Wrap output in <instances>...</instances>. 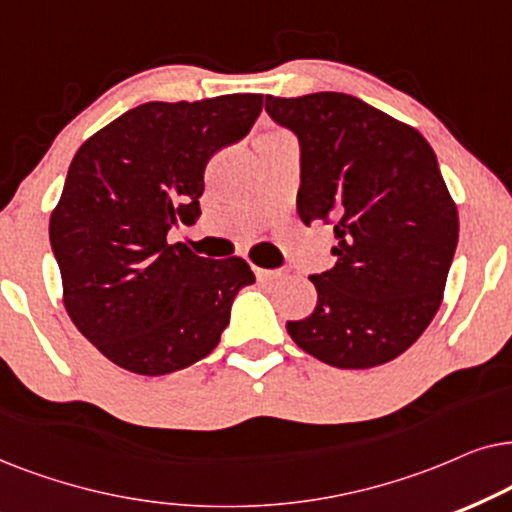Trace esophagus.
I'll use <instances>...</instances> for the list:
<instances>
[{"label": "esophagus", "mask_w": 512, "mask_h": 512, "mask_svg": "<svg viewBox=\"0 0 512 512\" xmlns=\"http://www.w3.org/2000/svg\"><path fill=\"white\" fill-rule=\"evenodd\" d=\"M255 276H257V281H274V278H281L283 276V271L281 269L255 267Z\"/></svg>", "instance_id": "obj_1"}]
</instances>
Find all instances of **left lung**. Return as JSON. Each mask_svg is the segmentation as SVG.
Masks as SVG:
<instances>
[{"instance_id": "left-lung-1", "label": "left lung", "mask_w": 512, "mask_h": 512, "mask_svg": "<svg viewBox=\"0 0 512 512\" xmlns=\"http://www.w3.org/2000/svg\"><path fill=\"white\" fill-rule=\"evenodd\" d=\"M297 133L304 224L335 220V264L311 276V316L288 320L299 349L342 370L384 365L440 309L459 241V213L424 135L346 93L267 95Z\"/></svg>"}]
</instances>
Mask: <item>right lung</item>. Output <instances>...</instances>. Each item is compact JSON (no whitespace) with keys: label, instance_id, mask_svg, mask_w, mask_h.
Wrapping results in <instances>:
<instances>
[{"label":"right lung","instance_id":"add662e5","mask_svg":"<svg viewBox=\"0 0 512 512\" xmlns=\"http://www.w3.org/2000/svg\"><path fill=\"white\" fill-rule=\"evenodd\" d=\"M260 112V93L145 102L74 154L51 248L72 323L114 365L156 377L196 363L220 342L238 290L255 283L243 257L208 260L166 236L177 220L196 222L208 161Z\"/></svg>","mask_w":512,"mask_h":512}]
</instances>
